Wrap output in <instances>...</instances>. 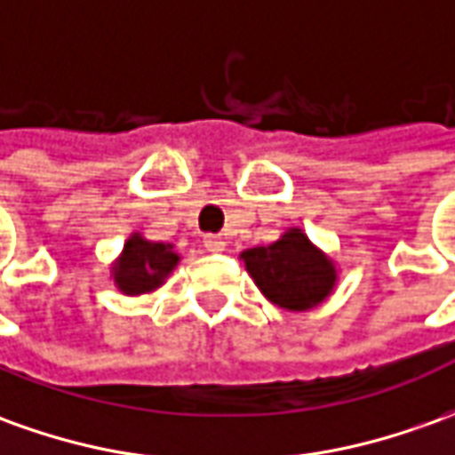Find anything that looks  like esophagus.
<instances>
[{
    "label": "esophagus",
    "mask_w": 455,
    "mask_h": 455,
    "mask_svg": "<svg viewBox=\"0 0 455 455\" xmlns=\"http://www.w3.org/2000/svg\"><path fill=\"white\" fill-rule=\"evenodd\" d=\"M203 245H205L208 252H222L225 250V240H222L220 235H205Z\"/></svg>",
    "instance_id": "34e87169"
}]
</instances>
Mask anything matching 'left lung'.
Masks as SVG:
<instances>
[{
    "label": "left lung",
    "mask_w": 455,
    "mask_h": 455,
    "mask_svg": "<svg viewBox=\"0 0 455 455\" xmlns=\"http://www.w3.org/2000/svg\"><path fill=\"white\" fill-rule=\"evenodd\" d=\"M240 258L269 302L292 312L317 307L337 282L331 259L302 230H290L267 247H250Z\"/></svg>",
    "instance_id": "8db88e82"
}]
</instances>
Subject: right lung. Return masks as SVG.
<instances>
[{
  "mask_svg": "<svg viewBox=\"0 0 455 455\" xmlns=\"http://www.w3.org/2000/svg\"><path fill=\"white\" fill-rule=\"evenodd\" d=\"M175 265L178 252H173V245L150 243L140 235H131V240L124 245V255L114 265V280L121 292H150L161 287Z\"/></svg>",
  "mask_w": 455,
  "mask_h": 455,
  "instance_id": "right-lung-1",
  "label": "right lung"
}]
</instances>
